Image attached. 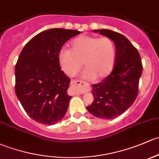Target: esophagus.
Instances as JSON below:
<instances>
[{
    "mask_svg": "<svg viewBox=\"0 0 159 159\" xmlns=\"http://www.w3.org/2000/svg\"><path fill=\"white\" fill-rule=\"evenodd\" d=\"M71 83H72L73 86L75 87V92H76L77 93H81V89H80V88H81V86H83L82 84L84 82H82V81H73Z\"/></svg>",
    "mask_w": 159,
    "mask_h": 159,
    "instance_id": "1",
    "label": "esophagus"
}]
</instances>
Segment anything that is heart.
Masks as SVG:
<instances>
[{
	"label": "heart",
	"instance_id": "obj_1",
	"mask_svg": "<svg viewBox=\"0 0 159 159\" xmlns=\"http://www.w3.org/2000/svg\"><path fill=\"white\" fill-rule=\"evenodd\" d=\"M58 62L68 76H73L84 67L83 78L89 81L103 79L113 71L116 60L114 42L103 36L82 35L71 43V50L63 48L58 52Z\"/></svg>",
	"mask_w": 159,
	"mask_h": 159
}]
</instances>
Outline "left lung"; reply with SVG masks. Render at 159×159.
Wrapping results in <instances>:
<instances>
[{
	"label": "left lung",
	"mask_w": 159,
	"mask_h": 159,
	"mask_svg": "<svg viewBox=\"0 0 159 159\" xmlns=\"http://www.w3.org/2000/svg\"><path fill=\"white\" fill-rule=\"evenodd\" d=\"M114 42L116 60L113 71L101 82L92 84L94 98L87 107L90 113L103 120L117 117L134 103L143 71L139 52L123 35L110 30H94Z\"/></svg>",
	"instance_id": "8db88e82"
}]
</instances>
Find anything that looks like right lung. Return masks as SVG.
Masks as SVG:
<instances>
[{"label":"right lung","mask_w":159,"mask_h":159,"mask_svg":"<svg viewBox=\"0 0 159 159\" xmlns=\"http://www.w3.org/2000/svg\"><path fill=\"white\" fill-rule=\"evenodd\" d=\"M80 31L54 28L37 34L23 47L15 66V91L30 117L54 125L66 115L71 80L61 70L58 52Z\"/></svg>","instance_id":"right-lung-1"}]
</instances>
